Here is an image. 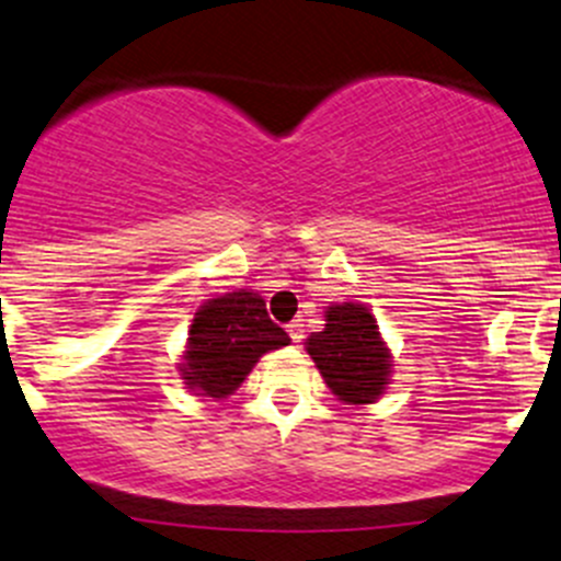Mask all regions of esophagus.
Wrapping results in <instances>:
<instances>
[{
    "mask_svg": "<svg viewBox=\"0 0 561 561\" xmlns=\"http://www.w3.org/2000/svg\"><path fill=\"white\" fill-rule=\"evenodd\" d=\"M287 333H290L293 342H301V339H304V322L301 320H293L290 325H287Z\"/></svg>",
    "mask_w": 561,
    "mask_h": 561,
    "instance_id": "1",
    "label": "esophagus"
}]
</instances>
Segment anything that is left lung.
Masks as SVG:
<instances>
[{"mask_svg": "<svg viewBox=\"0 0 561 561\" xmlns=\"http://www.w3.org/2000/svg\"><path fill=\"white\" fill-rule=\"evenodd\" d=\"M307 353L328 388L347 404H369L388 386V347L377 320L360 304L328 307L325 328L307 339Z\"/></svg>", "mask_w": 561, "mask_h": 561, "instance_id": "obj_1", "label": "left lung"}]
</instances>
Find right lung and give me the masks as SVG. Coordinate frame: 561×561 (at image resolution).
Returning <instances> with one entry per match:
<instances>
[{
  "instance_id": "add662e5",
  "label": "right lung",
  "mask_w": 561,
  "mask_h": 561,
  "mask_svg": "<svg viewBox=\"0 0 561 561\" xmlns=\"http://www.w3.org/2000/svg\"><path fill=\"white\" fill-rule=\"evenodd\" d=\"M285 344L290 336L271 320L263 298L228 293L195 312L181 375L197 396L225 399L247 380L260 355Z\"/></svg>"
}]
</instances>
